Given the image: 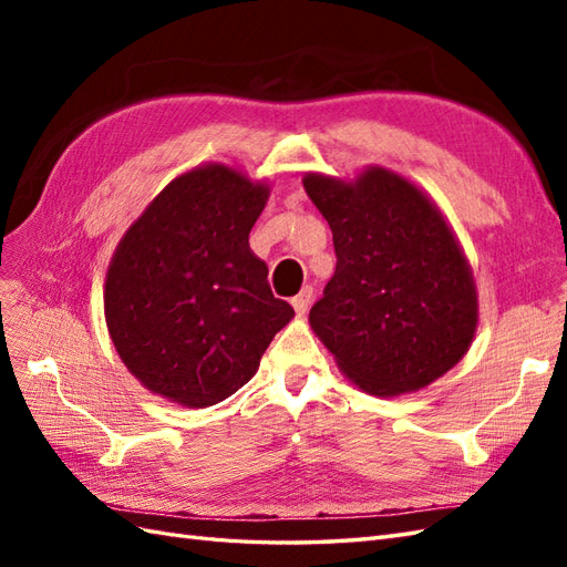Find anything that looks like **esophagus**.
<instances>
[{
	"label": "esophagus",
	"instance_id": "obj_1",
	"mask_svg": "<svg viewBox=\"0 0 567 567\" xmlns=\"http://www.w3.org/2000/svg\"><path fill=\"white\" fill-rule=\"evenodd\" d=\"M290 305H293V310L298 315H305L307 310H310V305H312V288L305 286L296 298H290Z\"/></svg>",
	"mask_w": 567,
	"mask_h": 567
}]
</instances>
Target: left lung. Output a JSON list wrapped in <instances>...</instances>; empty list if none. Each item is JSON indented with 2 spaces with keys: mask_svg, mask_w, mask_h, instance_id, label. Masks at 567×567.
Returning <instances> with one entry per match:
<instances>
[{
  "mask_svg": "<svg viewBox=\"0 0 567 567\" xmlns=\"http://www.w3.org/2000/svg\"><path fill=\"white\" fill-rule=\"evenodd\" d=\"M302 186L329 221L336 271L310 310L317 338L364 392L431 385L468 352L477 326L471 265L437 205L385 167Z\"/></svg>",
  "mask_w": 567,
  "mask_h": 567,
  "instance_id": "1",
  "label": "left lung"
}]
</instances>
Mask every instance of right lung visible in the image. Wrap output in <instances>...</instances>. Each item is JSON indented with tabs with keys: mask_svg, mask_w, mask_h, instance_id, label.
Listing matches in <instances>:
<instances>
[{
	"mask_svg": "<svg viewBox=\"0 0 567 567\" xmlns=\"http://www.w3.org/2000/svg\"><path fill=\"white\" fill-rule=\"evenodd\" d=\"M269 186L210 163L169 182L117 244L104 312L146 390L203 409L246 385L293 319L248 246Z\"/></svg>",
	"mask_w": 567,
	"mask_h": 567,
	"instance_id": "1",
	"label": "right lung"
}]
</instances>
